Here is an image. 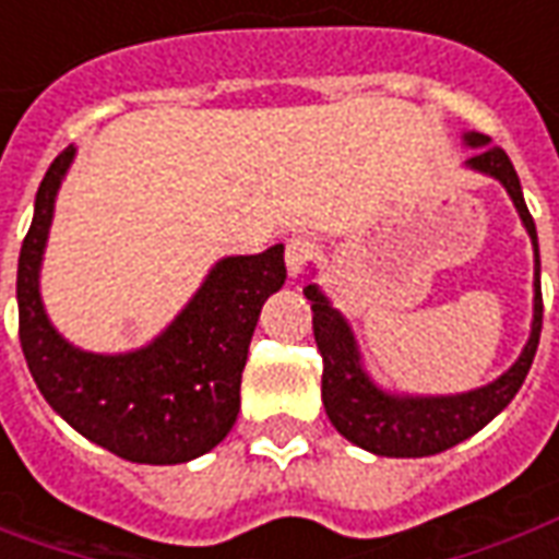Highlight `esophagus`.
<instances>
[{"label":"esophagus","instance_id":"esophagus-1","mask_svg":"<svg viewBox=\"0 0 559 559\" xmlns=\"http://www.w3.org/2000/svg\"><path fill=\"white\" fill-rule=\"evenodd\" d=\"M311 257H314V242H311V239H302V236H299V239H290V242H287V254H284V260H287V275H290V278H299L305 263H308Z\"/></svg>","mask_w":559,"mask_h":559}]
</instances>
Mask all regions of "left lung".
<instances>
[{
	"instance_id": "left-lung-1",
	"label": "left lung",
	"mask_w": 559,
	"mask_h": 559,
	"mask_svg": "<svg viewBox=\"0 0 559 559\" xmlns=\"http://www.w3.org/2000/svg\"><path fill=\"white\" fill-rule=\"evenodd\" d=\"M464 146L473 155L464 167L503 185L506 194L512 197L518 218L533 242V323L530 338L515 362L503 374L493 377L491 383L455 395H411V392H389L368 374L362 362L359 341L353 335L347 317L332 305L320 284L305 287V299L314 311V341L323 353V407L329 421L335 425L341 437L365 452L386 457H425L452 449L481 431L506 404L515 399L518 389L527 377L542 332V284H539V239L536 224L530 218V209L521 194V182L512 160L503 148L493 146L491 138L464 131Z\"/></svg>"
}]
</instances>
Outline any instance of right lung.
Masks as SVG:
<instances>
[{
    "label": "right lung",
    "instance_id": "add662e5",
    "mask_svg": "<svg viewBox=\"0 0 559 559\" xmlns=\"http://www.w3.org/2000/svg\"><path fill=\"white\" fill-rule=\"evenodd\" d=\"M74 155L78 148L68 146L50 164L20 248V347L32 380L74 431L114 455L134 464L194 461L236 425L260 308L287 278L284 245H272L263 254L221 257L167 329L138 350L74 347L50 323L41 299L56 197Z\"/></svg>",
    "mask_w": 559,
    "mask_h": 559
}]
</instances>
